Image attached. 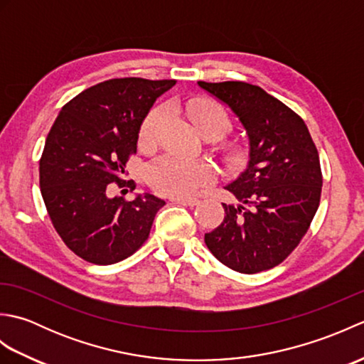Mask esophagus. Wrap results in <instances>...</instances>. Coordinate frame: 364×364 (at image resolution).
Listing matches in <instances>:
<instances>
[{
	"mask_svg": "<svg viewBox=\"0 0 364 364\" xmlns=\"http://www.w3.org/2000/svg\"><path fill=\"white\" fill-rule=\"evenodd\" d=\"M173 202H176V203H181V205L196 206V205L198 203V200H197V198H192V197H189V198H173Z\"/></svg>",
	"mask_w": 364,
	"mask_h": 364,
	"instance_id": "1",
	"label": "esophagus"
}]
</instances>
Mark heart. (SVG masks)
Returning <instances> with one entry per match:
<instances>
[{
    "label": "heart",
    "mask_w": 364,
    "mask_h": 364,
    "mask_svg": "<svg viewBox=\"0 0 364 364\" xmlns=\"http://www.w3.org/2000/svg\"><path fill=\"white\" fill-rule=\"evenodd\" d=\"M186 112L197 131L205 137L222 139L231 129V120L227 111L210 100H192L186 106ZM166 111L162 107L153 109L142 123L139 141L145 149H150L158 141L161 122ZM214 167L206 161H189L175 154L153 161L149 167V181L154 191L168 197H188L205 184L213 181Z\"/></svg>",
    "instance_id": "b5f03b06"
}]
</instances>
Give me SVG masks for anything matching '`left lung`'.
Here are the masks:
<instances>
[{"label": "left lung", "instance_id": "obj_1", "mask_svg": "<svg viewBox=\"0 0 364 364\" xmlns=\"http://www.w3.org/2000/svg\"><path fill=\"white\" fill-rule=\"evenodd\" d=\"M198 86L236 114L249 137V164L230 191L237 205L205 235L222 264L241 274L272 269L289 257L310 228L321 202L318 149L305 122L266 90L242 81Z\"/></svg>", "mask_w": 364, "mask_h": 364}]
</instances>
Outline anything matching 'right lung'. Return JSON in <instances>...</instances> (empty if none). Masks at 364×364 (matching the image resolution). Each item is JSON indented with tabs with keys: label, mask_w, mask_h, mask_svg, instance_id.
<instances>
[{
	"label": "right lung",
	"mask_w": 364,
	"mask_h": 364,
	"mask_svg": "<svg viewBox=\"0 0 364 364\" xmlns=\"http://www.w3.org/2000/svg\"><path fill=\"white\" fill-rule=\"evenodd\" d=\"M175 80L115 78L95 84L60 109L38 166L41 192L54 230L80 258L114 264L131 257L150 235L164 200L111 197L125 181L145 115ZM128 191V189H125Z\"/></svg>",
	"instance_id": "right-lung-1"
}]
</instances>
